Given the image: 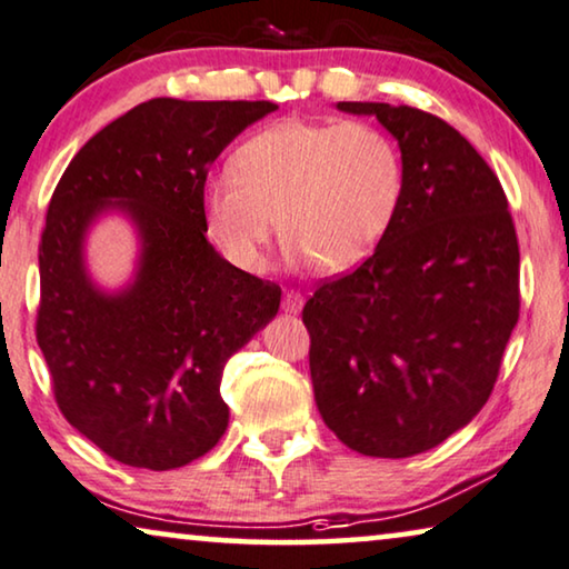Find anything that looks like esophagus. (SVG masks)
Listing matches in <instances>:
<instances>
[{
	"mask_svg": "<svg viewBox=\"0 0 569 569\" xmlns=\"http://www.w3.org/2000/svg\"><path fill=\"white\" fill-rule=\"evenodd\" d=\"M281 307H283L286 315H299L301 307H303V296L299 291H286Z\"/></svg>",
	"mask_w": 569,
	"mask_h": 569,
	"instance_id": "1",
	"label": "esophagus"
}]
</instances>
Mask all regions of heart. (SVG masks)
I'll return each instance as SVG.
<instances>
[{"label":"heart","mask_w":569,"mask_h":569,"mask_svg":"<svg viewBox=\"0 0 569 569\" xmlns=\"http://www.w3.org/2000/svg\"><path fill=\"white\" fill-rule=\"evenodd\" d=\"M397 143L366 121L286 118L252 133L231 172L206 182L203 213L231 266L260 273L278 227L296 262L356 268L387 234L402 198Z\"/></svg>","instance_id":"1"}]
</instances>
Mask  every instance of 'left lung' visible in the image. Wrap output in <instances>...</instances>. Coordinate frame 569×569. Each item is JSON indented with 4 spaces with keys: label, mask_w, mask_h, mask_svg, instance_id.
<instances>
[{
    "label": "left lung",
    "mask_w": 569,
    "mask_h": 569,
    "mask_svg": "<svg viewBox=\"0 0 569 569\" xmlns=\"http://www.w3.org/2000/svg\"><path fill=\"white\" fill-rule=\"evenodd\" d=\"M376 116L402 151L395 221L353 273L301 311L325 426L363 456L407 459L482 410L518 322V237L498 174L441 118L338 102Z\"/></svg>",
    "instance_id": "obj_1"
}]
</instances>
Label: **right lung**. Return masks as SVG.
Listing matches in <instances>:
<instances>
[{
  "instance_id": "add662e5",
  "label": "right lung",
  "mask_w": 569,
  "mask_h": 569,
  "mask_svg": "<svg viewBox=\"0 0 569 569\" xmlns=\"http://www.w3.org/2000/svg\"><path fill=\"white\" fill-rule=\"evenodd\" d=\"M268 100L141 102L92 136L56 186L38 247L36 338L56 405L128 467L167 471L211 451L229 426L223 366L281 307V288L223 260L206 239L213 159ZM108 210L134 221V281L91 283L83 239Z\"/></svg>"
}]
</instances>
